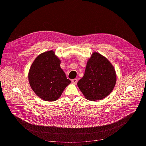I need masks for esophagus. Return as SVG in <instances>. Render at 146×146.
Masks as SVG:
<instances>
[{"label": "esophagus", "instance_id": "1", "mask_svg": "<svg viewBox=\"0 0 146 146\" xmlns=\"http://www.w3.org/2000/svg\"><path fill=\"white\" fill-rule=\"evenodd\" d=\"M72 83H74V84H76L77 83V79H72Z\"/></svg>", "mask_w": 146, "mask_h": 146}]
</instances>
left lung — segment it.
<instances>
[{"label": "left lung", "mask_w": 146, "mask_h": 146, "mask_svg": "<svg viewBox=\"0 0 146 146\" xmlns=\"http://www.w3.org/2000/svg\"><path fill=\"white\" fill-rule=\"evenodd\" d=\"M115 82L112 64L106 57L95 52L87 62L84 76L77 82V86L87 100L95 101L108 96Z\"/></svg>", "instance_id": "1"}]
</instances>
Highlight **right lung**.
I'll return each mask as SVG.
<instances>
[{"label": "right lung", "mask_w": 146, "mask_h": 146, "mask_svg": "<svg viewBox=\"0 0 146 146\" xmlns=\"http://www.w3.org/2000/svg\"><path fill=\"white\" fill-rule=\"evenodd\" d=\"M60 60L52 50L38 55L29 72V81L33 92L42 99L53 102L59 99L71 81L60 66Z\"/></svg>", "instance_id": "obj_1"}]
</instances>
